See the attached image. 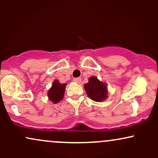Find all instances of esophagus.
<instances>
[{
  "instance_id": "esophagus-1",
  "label": "esophagus",
  "mask_w": 158,
  "mask_h": 158,
  "mask_svg": "<svg viewBox=\"0 0 158 158\" xmlns=\"http://www.w3.org/2000/svg\"><path fill=\"white\" fill-rule=\"evenodd\" d=\"M73 81H75V82H77V83H79L80 81H81V79L80 77H77V78H74L73 79Z\"/></svg>"
}]
</instances>
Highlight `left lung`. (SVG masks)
Returning <instances> with one entry per match:
<instances>
[{
  "instance_id": "1",
  "label": "left lung",
  "mask_w": 158,
  "mask_h": 158,
  "mask_svg": "<svg viewBox=\"0 0 158 158\" xmlns=\"http://www.w3.org/2000/svg\"><path fill=\"white\" fill-rule=\"evenodd\" d=\"M85 90L90 99L95 102H101L108 97L106 85L99 81L96 77L89 78L88 82L85 85Z\"/></svg>"
}]
</instances>
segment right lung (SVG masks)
Returning a JSON list of instances; mask_svg holds the SVG:
<instances>
[{"label":"right lung","mask_w":158,"mask_h":158,"mask_svg":"<svg viewBox=\"0 0 158 158\" xmlns=\"http://www.w3.org/2000/svg\"><path fill=\"white\" fill-rule=\"evenodd\" d=\"M66 84H61L58 80H55L52 83L51 88L48 91V97L53 103H58L63 99Z\"/></svg>","instance_id":"obj_1"}]
</instances>
